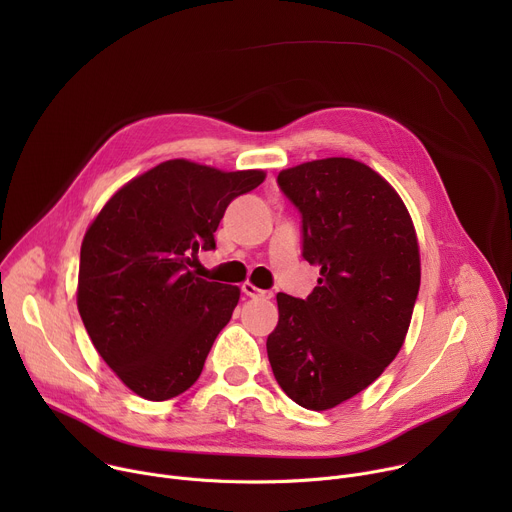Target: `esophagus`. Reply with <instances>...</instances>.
Instances as JSON below:
<instances>
[{
    "label": "esophagus",
    "mask_w": 512,
    "mask_h": 512,
    "mask_svg": "<svg viewBox=\"0 0 512 512\" xmlns=\"http://www.w3.org/2000/svg\"><path fill=\"white\" fill-rule=\"evenodd\" d=\"M241 289H243V294H245V296H249V298H263V300H269V298L273 296L271 291L259 289V287H255L251 281H245V283L241 285Z\"/></svg>",
    "instance_id": "1"
}]
</instances>
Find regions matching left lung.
<instances>
[{
	"instance_id": "8db88e82",
	"label": "left lung",
	"mask_w": 512,
	"mask_h": 512,
	"mask_svg": "<svg viewBox=\"0 0 512 512\" xmlns=\"http://www.w3.org/2000/svg\"><path fill=\"white\" fill-rule=\"evenodd\" d=\"M277 184L302 212V255L320 277L306 300L277 294L267 356L289 399L326 411L399 354L421 281L417 233L397 190L362 162H306Z\"/></svg>"
}]
</instances>
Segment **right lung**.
Masks as SVG:
<instances>
[{"mask_svg":"<svg viewBox=\"0 0 512 512\" xmlns=\"http://www.w3.org/2000/svg\"><path fill=\"white\" fill-rule=\"evenodd\" d=\"M263 180V170L168 160L121 186L93 218L77 306L93 346L135 395L166 401L198 381L241 289L190 267L200 249L216 247L231 200Z\"/></svg>","mask_w":512,"mask_h":512,"instance_id":"obj_1","label":"right lung"}]
</instances>
